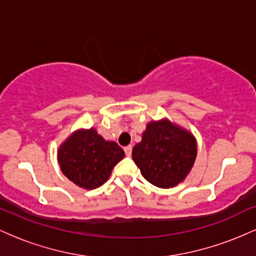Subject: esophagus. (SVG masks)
<instances>
[{"instance_id": "34e87169", "label": "esophagus", "mask_w": 256, "mask_h": 256, "mask_svg": "<svg viewBox=\"0 0 256 256\" xmlns=\"http://www.w3.org/2000/svg\"><path fill=\"white\" fill-rule=\"evenodd\" d=\"M124 152H125L126 156H131V154H132V146H125V148H124Z\"/></svg>"}]
</instances>
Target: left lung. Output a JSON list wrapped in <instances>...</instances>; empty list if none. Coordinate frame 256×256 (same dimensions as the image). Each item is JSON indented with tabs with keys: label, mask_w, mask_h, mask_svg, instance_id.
Here are the masks:
<instances>
[{
	"label": "left lung",
	"mask_w": 256,
	"mask_h": 256,
	"mask_svg": "<svg viewBox=\"0 0 256 256\" xmlns=\"http://www.w3.org/2000/svg\"><path fill=\"white\" fill-rule=\"evenodd\" d=\"M198 155L192 134L167 119L150 122L142 140L132 149V158L149 183L168 189L184 180Z\"/></svg>",
	"instance_id": "8db88e82"
}]
</instances>
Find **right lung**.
Wrapping results in <instances>:
<instances>
[{"label":"right lung","mask_w":256,"mask_h":256,"mask_svg":"<svg viewBox=\"0 0 256 256\" xmlns=\"http://www.w3.org/2000/svg\"><path fill=\"white\" fill-rule=\"evenodd\" d=\"M125 152L116 142L106 140L95 128L77 130L58 150L61 171L70 180L86 190L107 182Z\"/></svg>","instance_id":"obj_1"}]
</instances>
